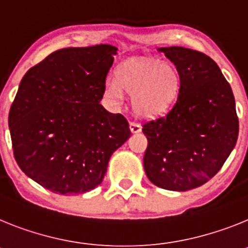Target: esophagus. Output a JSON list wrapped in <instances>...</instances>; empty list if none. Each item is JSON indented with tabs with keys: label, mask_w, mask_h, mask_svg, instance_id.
Masks as SVG:
<instances>
[{
	"label": "esophagus",
	"mask_w": 248,
	"mask_h": 248,
	"mask_svg": "<svg viewBox=\"0 0 248 248\" xmlns=\"http://www.w3.org/2000/svg\"><path fill=\"white\" fill-rule=\"evenodd\" d=\"M130 128H131V132H132V133H137V132H140V131H141L142 127L140 126V124H137V122L131 121L130 122Z\"/></svg>",
	"instance_id": "obj_1"
}]
</instances>
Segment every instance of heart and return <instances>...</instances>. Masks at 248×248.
Masks as SVG:
<instances>
[{"label":"heart","mask_w":248,"mask_h":248,"mask_svg":"<svg viewBox=\"0 0 248 248\" xmlns=\"http://www.w3.org/2000/svg\"><path fill=\"white\" fill-rule=\"evenodd\" d=\"M121 88L132 94L133 108L139 115L154 117L175 102L180 90V76L170 63L133 59L117 68L116 81L108 79L105 91L109 98L120 101Z\"/></svg>","instance_id":"1"}]
</instances>
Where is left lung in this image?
Returning <instances> with one entry per match:
<instances>
[{
	"instance_id": "8db88e82",
	"label": "left lung",
	"mask_w": 248,
	"mask_h": 248,
	"mask_svg": "<svg viewBox=\"0 0 248 248\" xmlns=\"http://www.w3.org/2000/svg\"><path fill=\"white\" fill-rule=\"evenodd\" d=\"M180 76L170 111L142 124L148 145L143 167L148 180L170 191H188L221 170L238 137L231 86L214 60L185 48H161Z\"/></svg>"
}]
</instances>
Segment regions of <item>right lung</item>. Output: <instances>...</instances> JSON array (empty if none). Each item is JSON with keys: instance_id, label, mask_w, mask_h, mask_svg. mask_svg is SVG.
I'll return each mask as SVG.
<instances>
[{"instance_id": "right-lung-1", "label": "right lung", "mask_w": 248, "mask_h": 248, "mask_svg": "<svg viewBox=\"0 0 248 248\" xmlns=\"http://www.w3.org/2000/svg\"><path fill=\"white\" fill-rule=\"evenodd\" d=\"M116 51L109 45L57 49L21 81L8 115L15 160L53 193L97 187L111 155L131 136L126 117L100 103Z\"/></svg>"}]
</instances>
